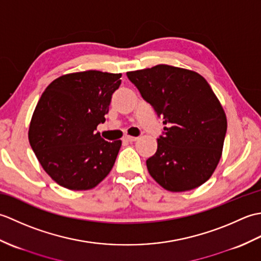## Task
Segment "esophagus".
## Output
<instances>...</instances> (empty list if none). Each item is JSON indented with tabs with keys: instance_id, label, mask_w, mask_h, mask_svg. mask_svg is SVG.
I'll return each mask as SVG.
<instances>
[{
	"instance_id": "esophagus-1",
	"label": "esophagus",
	"mask_w": 261,
	"mask_h": 261,
	"mask_svg": "<svg viewBox=\"0 0 261 261\" xmlns=\"http://www.w3.org/2000/svg\"><path fill=\"white\" fill-rule=\"evenodd\" d=\"M124 140L127 142H135L138 140L137 137H131V136H125L124 137Z\"/></svg>"
}]
</instances>
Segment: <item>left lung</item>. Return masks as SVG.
I'll return each instance as SVG.
<instances>
[{"mask_svg": "<svg viewBox=\"0 0 261 261\" xmlns=\"http://www.w3.org/2000/svg\"><path fill=\"white\" fill-rule=\"evenodd\" d=\"M126 76L167 125L156 153L147 160L149 174L170 192L204 184L220 162L228 125L208 83L195 71L168 65Z\"/></svg>", "mask_w": 261, "mask_h": 261, "instance_id": "1", "label": "left lung"}]
</instances>
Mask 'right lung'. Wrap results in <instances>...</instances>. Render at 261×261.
Returning <instances> with one entry per match:
<instances>
[{
  "label": "right lung",
  "instance_id": "add662e5",
  "mask_svg": "<svg viewBox=\"0 0 261 261\" xmlns=\"http://www.w3.org/2000/svg\"><path fill=\"white\" fill-rule=\"evenodd\" d=\"M121 74L87 70L58 77L42 93L33 112L29 142L51 178L71 191H86L112 169L121 140L102 139L104 123Z\"/></svg>",
  "mask_w": 261,
  "mask_h": 261
}]
</instances>
